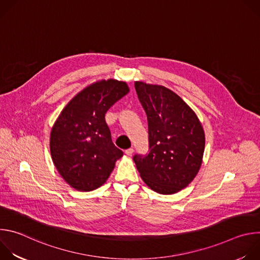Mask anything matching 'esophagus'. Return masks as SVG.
<instances>
[{
	"label": "esophagus",
	"instance_id": "esophagus-1",
	"mask_svg": "<svg viewBox=\"0 0 260 260\" xmlns=\"http://www.w3.org/2000/svg\"><path fill=\"white\" fill-rule=\"evenodd\" d=\"M133 153H134V149H133V148H128V149L125 150V154H126V155H132Z\"/></svg>",
	"mask_w": 260,
	"mask_h": 260
}]
</instances>
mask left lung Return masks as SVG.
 Masks as SVG:
<instances>
[{
  "label": "left lung",
  "instance_id": "left-lung-1",
  "mask_svg": "<svg viewBox=\"0 0 260 260\" xmlns=\"http://www.w3.org/2000/svg\"><path fill=\"white\" fill-rule=\"evenodd\" d=\"M135 88L147 115L149 150L133 159L152 190L176 193L187 186L201 168L203 126L191 108L172 90L140 81Z\"/></svg>",
  "mask_w": 260,
  "mask_h": 260
}]
</instances>
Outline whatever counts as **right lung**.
Wrapping results in <instances>:
<instances>
[{
    "instance_id": "1",
    "label": "right lung",
    "mask_w": 260,
    "mask_h": 260,
    "mask_svg": "<svg viewBox=\"0 0 260 260\" xmlns=\"http://www.w3.org/2000/svg\"><path fill=\"white\" fill-rule=\"evenodd\" d=\"M129 91L125 82H95L63 108L50 134L53 164L64 181L91 191L109 178L123 152L113 144L105 114Z\"/></svg>"
}]
</instances>
